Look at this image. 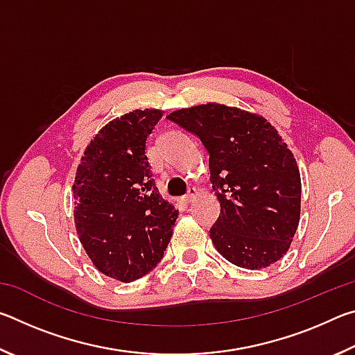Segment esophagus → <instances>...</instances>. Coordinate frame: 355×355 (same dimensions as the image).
I'll return each instance as SVG.
<instances>
[{
	"label": "esophagus",
	"mask_w": 355,
	"mask_h": 355,
	"mask_svg": "<svg viewBox=\"0 0 355 355\" xmlns=\"http://www.w3.org/2000/svg\"><path fill=\"white\" fill-rule=\"evenodd\" d=\"M196 197H197V189H196V188H189V189H188V194H186L182 200H183L184 203H191L192 200L196 199Z\"/></svg>",
	"instance_id": "esophagus-1"
}]
</instances>
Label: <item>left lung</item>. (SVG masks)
Here are the masks:
<instances>
[{
  "instance_id": "1",
  "label": "left lung",
  "mask_w": 355,
  "mask_h": 355,
  "mask_svg": "<svg viewBox=\"0 0 355 355\" xmlns=\"http://www.w3.org/2000/svg\"><path fill=\"white\" fill-rule=\"evenodd\" d=\"M167 119L194 133L209 153L220 214L209 228L233 264L263 269L290 249L300 219V173L291 150L263 116L235 106L183 107Z\"/></svg>"
}]
</instances>
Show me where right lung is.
I'll return each instance as SVG.
<instances>
[{
    "label": "right lung",
    "mask_w": 355,
    "mask_h": 355,
    "mask_svg": "<svg viewBox=\"0 0 355 355\" xmlns=\"http://www.w3.org/2000/svg\"><path fill=\"white\" fill-rule=\"evenodd\" d=\"M159 110H136L106 123L81 156L73 218L86 254L101 274L125 284L159 263L178 209L159 196L146 142Z\"/></svg>",
    "instance_id": "add662e5"
}]
</instances>
